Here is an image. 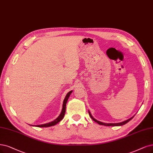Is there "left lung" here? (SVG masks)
I'll return each mask as SVG.
<instances>
[{"instance_id": "left-lung-1", "label": "left lung", "mask_w": 153, "mask_h": 153, "mask_svg": "<svg viewBox=\"0 0 153 153\" xmlns=\"http://www.w3.org/2000/svg\"><path fill=\"white\" fill-rule=\"evenodd\" d=\"M88 113H89V116L91 117V118H92V119L96 122L97 123H98L99 125H101V126H123V125H125L126 123H127V122H128L130 120H132L133 117L134 116H133L132 117H131V118H129V119L127 120H125L123 122H120V123H103L102 122H100V121H98L97 120V119H95V118L92 116V115L91 114V113H90L89 111H88Z\"/></svg>"}]
</instances>
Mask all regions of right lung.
<instances>
[{
    "mask_svg": "<svg viewBox=\"0 0 153 153\" xmlns=\"http://www.w3.org/2000/svg\"><path fill=\"white\" fill-rule=\"evenodd\" d=\"M72 91H69L67 94V95L65 96V97L64 100L63 101V105H62V111L60 113V114L59 115V116L55 119L52 122H50L47 123H45V124H42V125H36V126H33V125H30L32 126H35V127H51V126H53L55 125H56V123H59V122H60L62 119H63V118L65 115V108H66V103L67 102V100L69 99V97L71 94L72 93Z\"/></svg>",
    "mask_w": 153,
    "mask_h": 153,
    "instance_id": "1",
    "label": "right lung"
}]
</instances>
